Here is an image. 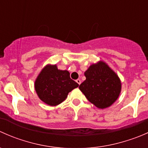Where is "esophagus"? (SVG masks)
Returning a JSON list of instances; mask_svg holds the SVG:
<instances>
[{
  "mask_svg": "<svg viewBox=\"0 0 148 148\" xmlns=\"http://www.w3.org/2000/svg\"><path fill=\"white\" fill-rule=\"evenodd\" d=\"M76 82H77V83L79 85L80 84H81V80H80L79 79H77V80H76Z\"/></svg>",
  "mask_w": 148,
  "mask_h": 148,
  "instance_id": "esophagus-1",
  "label": "esophagus"
}]
</instances>
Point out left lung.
<instances>
[{
	"label": "left lung",
	"instance_id": "left-lung-1",
	"mask_svg": "<svg viewBox=\"0 0 148 148\" xmlns=\"http://www.w3.org/2000/svg\"><path fill=\"white\" fill-rule=\"evenodd\" d=\"M84 75L86 80L79 88L92 104L104 109L117 100L122 87L120 79L105 62L101 61L92 64Z\"/></svg>",
	"mask_w": 148,
	"mask_h": 148
}]
</instances>
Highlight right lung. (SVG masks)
<instances>
[{"label":"right lung","instance_id":"add662e5","mask_svg":"<svg viewBox=\"0 0 148 148\" xmlns=\"http://www.w3.org/2000/svg\"><path fill=\"white\" fill-rule=\"evenodd\" d=\"M34 86L41 101L48 105L56 106L64 102L69 92L79 84L70 78L68 71L58 69L56 64H48L37 77Z\"/></svg>","mask_w":148,"mask_h":148}]
</instances>
